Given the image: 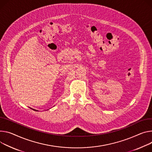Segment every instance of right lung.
<instances>
[{
	"label": "right lung",
	"mask_w": 152,
	"mask_h": 152,
	"mask_svg": "<svg viewBox=\"0 0 152 152\" xmlns=\"http://www.w3.org/2000/svg\"><path fill=\"white\" fill-rule=\"evenodd\" d=\"M31 108L33 110H34V111H36V112H38V110H35V109H33V108Z\"/></svg>",
	"instance_id": "add662e5"
}]
</instances>
